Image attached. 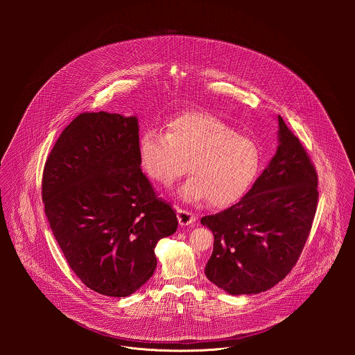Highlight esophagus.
I'll return each mask as SVG.
<instances>
[{
  "label": "esophagus",
  "mask_w": 355,
  "mask_h": 355,
  "mask_svg": "<svg viewBox=\"0 0 355 355\" xmlns=\"http://www.w3.org/2000/svg\"><path fill=\"white\" fill-rule=\"evenodd\" d=\"M178 220H179V224L183 227V225H190L196 221V216L193 213H190L189 210H184V209H178Z\"/></svg>",
  "instance_id": "esophagus-1"
}]
</instances>
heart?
Masks as SVG:
<instances>
[{
    "instance_id": "b5f03b06",
    "label": "heart",
    "mask_w": 355,
    "mask_h": 355,
    "mask_svg": "<svg viewBox=\"0 0 355 355\" xmlns=\"http://www.w3.org/2000/svg\"><path fill=\"white\" fill-rule=\"evenodd\" d=\"M138 155L146 175L164 186L183 175L187 162L191 176L176 196L186 202L209 200L217 207L241 200L261 166V150L255 141L203 112L172 119L166 124V134L145 131L138 141Z\"/></svg>"
}]
</instances>
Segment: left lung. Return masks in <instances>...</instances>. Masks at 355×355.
<instances>
[{
    "label": "left lung",
    "instance_id": "left-lung-1",
    "mask_svg": "<svg viewBox=\"0 0 355 355\" xmlns=\"http://www.w3.org/2000/svg\"><path fill=\"white\" fill-rule=\"evenodd\" d=\"M277 121V150L250 191L201 218L214 236L205 275L231 295L258 294L282 282L302 253L315 214V169L284 120Z\"/></svg>",
    "mask_w": 355,
    "mask_h": 355
}]
</instances>
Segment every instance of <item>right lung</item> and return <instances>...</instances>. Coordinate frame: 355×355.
Returning a JSON list of instances; mask_svg holds the SVG:
<instances>
[{
    "label": "right lung",
    "mask_w": 355,
    "mask_h": 355,
    "mask_svg": "<svg viewBox=\"0 0 355 355\" xmlns=\"http://www.w3.org/2000/svg\"><path fill=\"white\" fill-rule=\"evenodd\" d=\"M137 116L82 113L46 159L42 201L75 275L96 293L128 297L154 273V248L178 230L141 169Z\"/></svg>",
    "instance_id": "add662e5"
}]
</instances>
